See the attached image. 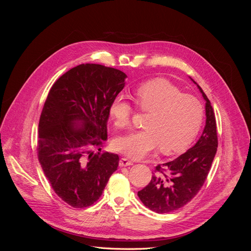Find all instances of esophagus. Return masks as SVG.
<instances>
[{
    "label": "esophagus",
    "instance_id": "34e87169",
    "mask_svg": "<svg viewBox=\"0 0 251 251\" xmlns=\"http://www.w3.org/2000/svg\"><path fill=\"white\" fill-rule=\"evenodd\" d=\"M128 165H133V161H131L130 159L127 158H121L119 161V166H128Z\"/></svg>",
    "mask_w": 251,
    "mask_h": 251
}]
</instances>
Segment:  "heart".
I'll list each match as a JSON object with an SVG mask.
<instances>
[{
	"label": "heart",
	"mask_w": 251,
	"mask_h": 251,
	"mask_svg": "<svg viewBox=\"0 0 251 251\" xmlns=\"http://www.w3.org/2000/svg\"><path fill=\"white\" fill-rule=\"evenodd\" d=\"M138 108L149 113L146 128L127 134L114 141L120 153L133 159L148 156L158 147L163 154L184 150L199 133L204 119V108L193 95L182 94L179 88L163 78L151 79L135 90ZM109 114L114 125L125 128L131 124L133 107L119 94L112 100Z\"/></svg>",
	"instance_id": "b5f03b06"
}]
</instances>
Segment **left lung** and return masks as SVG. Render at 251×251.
I'll list each match as a JSON object with an SVG mask.
<instances>
[{"label":"left lung","instance_id":"obj_1","mask_svg":"<svg viewBox=\"0 0 251 251\" xmlns=\"http://www.w3.org/2000/svg\"><path fill=\"white\" fill-rule=\"evenodd\" d=\"M197 87L206 101V123L201 137L193 148L175 160L158 164L150 183L138 192L141 202L157 214H168L183 207L199 193L217 153L218 136L214 109L201 87Z\"/></svg>","mask_w":251,"mask_h":251}]
</instances>
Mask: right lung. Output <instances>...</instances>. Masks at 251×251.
<instances>
[{
    "instance_id": "add662e5",
    "label": "right lung",
    "mask_w": 251,
    "mask_h": 251,
    "mask_svg": "<svg viewBox=\"0 0 251 251\" xmlns=\"http://www.w3.org/2000/svg\"><path fill=\"white\" fill-rule=\"evenodd\" d=\"M126 77L114 68L81 64L53 83L45 101L37 157L53 191L74 208L94 204L117 170L118 155L100 148L108 136L110 103Z\"/></svg>"
}]
</instances>
